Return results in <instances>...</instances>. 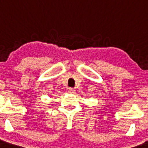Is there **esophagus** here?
I'll use <instances>...</instances> for the list:
<instances>
[{
    "mask_svg": "<svg viewBox=\"0 0 148 148\" xmlns=\"http://www.w3.org/2000/svg\"><path fill=\"white\" fill-rule=\"evenodd\" d=\"M68 92H69V93H74V92H75V89H72V88H69V89H68Z\"/></svg>",
    "mask_w": 148,
    "mask_h": 148,
    "instance_id": "obj_1",
    "label": "esophagus"
}]
</instances>
